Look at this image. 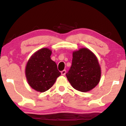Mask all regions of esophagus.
I'll return each mask as SVG.
<instances>
[{
    "mask_svg": "<svg viewBox=\"0 0 126 126\" xmlns=\"http://www.w3.org/2000/svg\"><path fill=\"white\" fill-rule=\"evenodd\" d=\"M66 70H63V71H61V75H65L66 74Z\"/></svg>",
    "mask_w": 126,
    "mask_h": 126,
    "instance_id": "obj_1",
    "label": "esophagus"
}]
</instances>
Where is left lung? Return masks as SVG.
I'll list each match as a JSON object with an SVG mask.
<instances>
[{
    "mask_svg": "<svg viewBox=\"0 0 126 126\" xmlns=\"http://www.w3.org/2000/svg\"><path fill=\"white\" fill-rule=\"evenodd\" d=\"M66 76L75 89L88 92L99 84L101 68L95 55L87 48L73 51L72 66Z\"/></svg>",
    "mask_w": 126,
    "mask_h": 126,
    "instance_id": "obj_1",
    "label": "left lung"
}]
</instances>
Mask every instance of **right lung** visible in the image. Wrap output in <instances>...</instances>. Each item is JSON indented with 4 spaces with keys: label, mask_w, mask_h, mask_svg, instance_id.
Returning a JSON list of instances; mask_svg holds the SVG:
<instances>
[{
    "label": "right lung",
    "mask_w": 126,
    "mask_h": 126,
    "mask_svg": "<svg viewBox=\"0 0 126 126\" xmlns=\"http://www.w3.org/2000/svg\"><path fill=\"white\" fill-rule=\"evenodd\" d=\"M51 54L50 50L43 48L34 53L27 63L25 74L27 82L38 92L49 89L61 75L57 65L51 60Z\"/></svg>",
    "instance_id": "right-lung-1"
}]
</instances>
